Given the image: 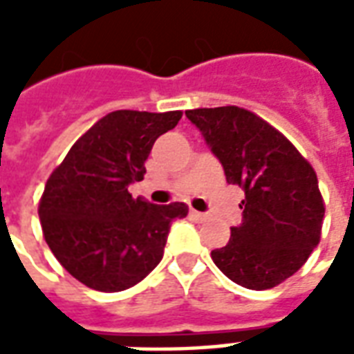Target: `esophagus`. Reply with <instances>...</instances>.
<instances>
[{"instance_id":"esophagus-1","label":"esophagus","mask_w":354,"mask_h":354,"mask_svg":"<svg viewBox=\"0 0 354 354\" xmlns=\"http://www.w3.org/2000/svg\"><path fill=\"white\" fill-rule=\"evenodd\" d=\"M192 216L195 218V220H201V222H203V220H207V218H208L207 212H199V210H192Z\"/></svg>"}]
</instances>
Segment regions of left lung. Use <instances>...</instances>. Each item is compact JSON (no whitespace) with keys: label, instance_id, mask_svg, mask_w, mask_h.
<instances>
[{"label":"left lung","instance_id":"1","mask_svg":"<svg viewBox=\"0 0 354 354\" xmlns=\"http://www.w3.org/2000/svg\"><path fill=\"white\" fill-rule=\"evenodd\" d=\"M187 119L222 162L227 184L245 192L243 222L212 250L227 279L273 288L296 273L319 245L324 203L309 162L281 132L237 106L187 109Z\"/></svg>","mask_w":354,"mask_h":354}]
</instances>
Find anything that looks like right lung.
I'll return each instance as SVG.
<instances>
[{
    "label": "right lung",
    "mask_w": 354,
    "mask_h": 354,
    "mask_svg": "<svg viewBox=\"0 0 354 354\" xmlns=\"http://www.w3.org/2000/svg\"><path fill=\"white\" fill-rule=\"evenodd\" d=\"M182 111L117 109L81 136L47 180L39 220L50 252L68 273L98 292L138 284L161 261L170 223L184 203L151 205L129 187L144 180L155 140Z\"/></svg>",
    "instance_id": "1"
}]
</instances>
